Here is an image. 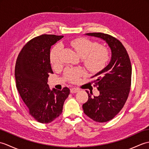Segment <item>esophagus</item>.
Returning a JSON list of instances; mask_svg holds the SVG:
<instances>
[{
  "mask_svg": "<svg viewBox=\"0 0 149 149\" xmlns=\"http://www.w3.org/2000/svg\"><path fill=\"white\" fill-rule=\"evenodd\" d=\"M79 91V89L77 88H72L70 89V92L71 93H76L77 91Z\"/></svg>",
  "mask_w": 149,
  "mask_h": 149,
  "instance_id": "obj_1",
  "label": "esophagus"
}]
</instances>
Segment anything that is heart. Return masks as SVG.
<instances>
[{"label": "heart", "mask_w": 149, "mask_h": 149, "mask_svg": "<svg viewBox=\"0 0 149 149\" xmlns=\"http://www.w3.org/2000/svg\"><path fill=\"white\" fill-rule=\"evenodd\" d=\"M70 45L83 58L84 65L91 72H98L102 70L111 59V53L107 47L99 46V43L86 38H79L72 40ZM61 44H57L50 50V61L53 66L58 65L61 63ZM83 74V69L69 68L65 70V75L70 81L76 82Z\"/></svg>", "instance_id": "1"}]
</instances>
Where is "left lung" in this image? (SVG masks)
Returning <instances> with one entry per match:
<instances>
[{
    "label": "left lung",
    "mask_w": 149,
    "mask_h": 149,
    "mask_svg": "<svg viewBox=\"0 0 149 149\" xmlns=\"http://www.w3.org/2000/svg\"><path fill=\"white\" fill-rule=\"evenodd\" d=\"M106 41L111 50V59L106 68L93 77V83L99 91V96L92 97L86 90L88 100L83 105L84 113L98 122L112 120L127 100L131 85L132 67L128 53L116 38L102 33H87Z\"/></svg>",
    "instance_id": "left-lung-1"
}]
</instances>
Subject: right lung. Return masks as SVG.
I'll return each mask as SVG.
<instances>
[{
    "mask_svg": "<svg viewBox=\"0 0 149 149\" xmlns=\"http://www.w3.org/2000/svg\"><path fill=\"white\" fill-rule=\"evenodd\" d=\"M63 36L42 34L34 38L22 48L15 69L16 86L30 115L42 123L52 122L61 115L70 94L67 87L50 90L47 79L53 74L50 47Z\"/></svg>",
    "mask_w": 149,
    "mask_h": 149,
    "instance_id": "obj_1",
    "label": "right lung"
}]
</instances>
